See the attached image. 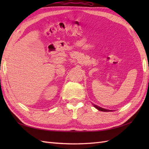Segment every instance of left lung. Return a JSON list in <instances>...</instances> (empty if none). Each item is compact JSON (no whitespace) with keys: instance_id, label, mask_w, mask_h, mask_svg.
Segmentation results:
<instances>
[{"instance_id":"1","label":"left lung","mask_w":149,"mask_h":149,"mask_svg":"<svg viewBox=\"0 0 149 149\" xmlns=\"http://www.w3.org/2000/svg\"><path fill=\"white\" fill-rule=\"evenodd\" d=\"M93 106H94L95 107V108H97L98 110L101 111H104V112L111 111L109 110V109H104V108H102V107H100L98 106H97V105H95V104H93Z\"/></svg>"}]
</instances>
